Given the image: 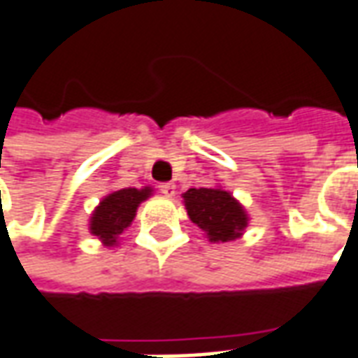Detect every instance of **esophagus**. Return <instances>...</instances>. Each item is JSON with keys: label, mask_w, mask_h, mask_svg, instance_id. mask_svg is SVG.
Segmentation results:
<instances>
[{"label": "esophagus", "mask_w": 358, "mask_h": 358, "mask_svg": "<svg viewBox=\"0 0 358 358\" xmlns=\"http://www.w3.org/2000/svg\"><path fill=\"white\" fill-rule=\"evenodd\" d=\"M159 189H161V194H164V196H174L176 194V186L172 182H164V184L159 186Z\"/></svg>", "instance_id": "1"}]
</instances>
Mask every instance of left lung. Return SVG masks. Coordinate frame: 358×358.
Wrapping results in <instances>:
<instances>
[{"label": "left lung", "mask_w": 358, "mask_h": 358, "mask_svg": "<svg viewBox=\"0 0 358 358\" xmlns=\"http://www.w3.org/2000/svg\"><path fill=\"white\" fill-rule=\"evenodd\" d=\"M189 219L207 234L211 242L238 238L248 224L246 211L234 197L217 187H189L184 194Z\"/></svg>", "instance_id": "left-lung-1"}]
</instances>
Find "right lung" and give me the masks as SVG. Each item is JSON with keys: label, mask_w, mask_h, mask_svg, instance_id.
Wrapping results in <instances>:
<instances>
[{"label": "right lung", "mask_w": 358, "mask_h": 358, "mask_svg": "<svg viewBox=\"0 0 358 358\" xmlns=\"http://www.w3.org/2000/svg\"><path fill=\"white\" fill-rule=\"evenodd\" d=\"M151 196V187H124L114 194H110L101 201V205L94 209L91 217V232L94 236L112 246L116 244V236L127 229L134 217H136L137 205Z\"/></svg>", "instance_id": "1"}]
</instances>
